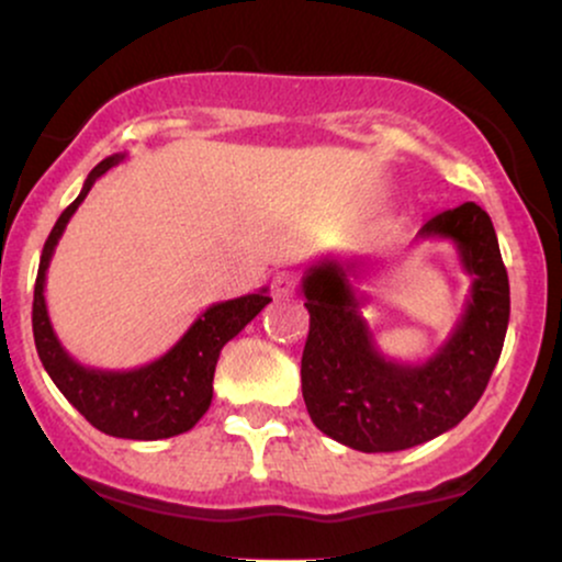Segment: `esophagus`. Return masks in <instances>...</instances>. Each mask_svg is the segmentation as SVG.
<instances>
[{
  "label": "esophagus",
  "instance_id": "esophagus-1",
  "mask_svg": "<svg viewBox=\"0 0 562 562\" xmlns=\"http://www.w3.org/2000/svg\"><path fill=\"white\" fill-rule=\"evenodd\" d=\"M272 290L277 299H288V295L295 293V277L290 272H277L272 280Z\"/></svg>",
  "mask_w": 562,
  "mask_h": 562
}]
</instances>
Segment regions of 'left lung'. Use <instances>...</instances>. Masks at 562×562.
<instances>
[{
	"mask_svg": "<svg viewBox=\"0 0 562 562\" xmlns=\"http://www.w3.org/2000/svg\"><path fill=\"white\" fill-rule=\"evenodd\" d=\"M420 237L457 245L473 277L465 312L423 364L385 359L359 308L353 261L322 259L303 272L308 338L301 391L325 436L359 451H402L447 434L486 391L509 322V282L492 218L462 203L430 218Z\"/></svg>",
	"mask_w": 562,
	"mask_h": 562,
	"instance_id": "obj_1",
	"label": "left lung"
}]
</instances>
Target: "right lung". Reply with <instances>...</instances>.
<instances>
[{
  "instance_id": "obj_1",
  "label": "right lung",
  "mask_w": 562,
  "mask_h": 562,
  "mask_svg": "<svg viewBox=\"0 0 562 562\" xmlns=\"http://www.w3.org/2000/svg\"><path fill=\"white\" fill-rule=\"evenodd\" d=\"M121 160L124 156L100 160L89 171L79 198L55 222L44 243L42 261H38L31 319H34V340L44 370L49 372L63 396L97 430L115 438H132V441H158V438H171L195 428L214 398L218 353L272 299L267 295V288H261L259 293L214 303L192 322L190 330L164 357L134 370H94V367L76 362L57 340L53 322H49L47 301H44L47 267L53 261L57 240L66 232V224L76 214L81 200L87 198L97 179Z\"/></svg>"
}]
</instances>
